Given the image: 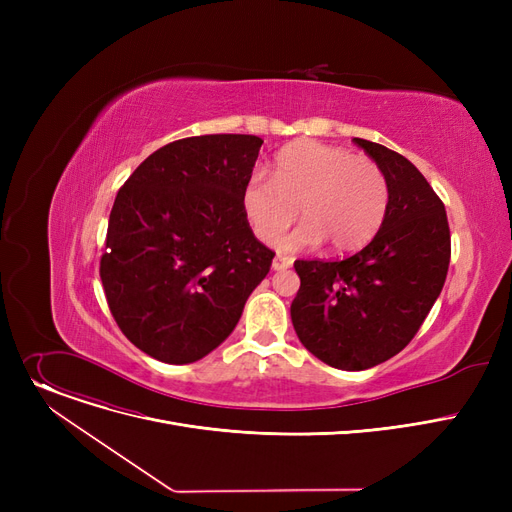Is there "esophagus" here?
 <instances>
[{"label":"esophagus","instance_id":"esophagus-1","mask_svg":"<svg viewBox=\"0 0 512 512\" xmlns=\"http://www.w3.org/2000/svg\"><path fill=\"white\" fill-rule=\"evenodd\" d=\"M292 265V259L286 257V255H276L274 261H272V267L276 272H282V270H288V267Z\"/></svg>","mask_w":512,"mask_h":512}]
</instances>
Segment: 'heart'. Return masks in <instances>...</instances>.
Instances as JSON below:
<instances>
[{
	"label": "heart",
	"instance_id": "obj_1",
	"mask_svg": "<svg viewBox=\"0 0 512 512\" xmlns=\"http://www.w3.org/2000/svg\"><path fill=\"white\" fill-rule=\"evenodd\" d=\"M386 207L388 180L373 159L317 141L286 145L274 159L272 180L251 176L242 186V211L265 242L301 213L305 222L278 242L288 253L321 240L334 253L357 251L382 226Z\"/></svg>",
	"mask_w": 512,
	"mask_h": 512
}]
</instances>
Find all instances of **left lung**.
<instances>
[{"mask_svg": "<svg viewBox=\"0 0 512 512\" xmlns=\"http://www.w3.org/2000/svg\"><path fill=\"white\" fill-rule=\"evenodd\" d=\"M388 180L384 222L369 245L342 261H294L301 288L294 332L330 367L363 371L405 348L440 297L448 263L446 209L400 153L353 139Z\"/></svg>", "mask_w": 512, "mask_h": 512, "instance_id": "left-lung-1", "label": "left lung"}]
</instances>
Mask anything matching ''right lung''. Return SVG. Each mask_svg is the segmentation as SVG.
Here are the masks:
<instances>
[{
	"label": "right lung",
	"mask_w": 512,
	"mask_h": 512,
	"mask_svg": "<svg viewBox=\"0 0 512 512\" xmlns=\"http://www.w3.org/2000/svg\"><path fill=\"white\" fill-rule=\"evenodd\" d=\"M263 141L205 134L164 145L130 174L107 224L99 276L122 334L184 365L236 328L274 253L242 211Z\"/></svg>",
	"instance_id": "add662e5"
}]
</instances>
